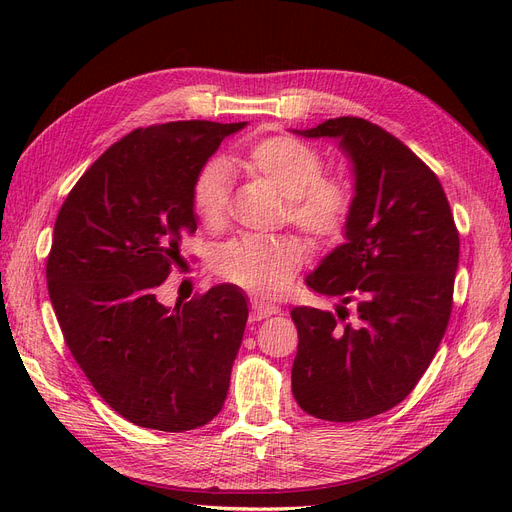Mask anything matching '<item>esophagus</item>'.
Listing matches in <instances>:
<instances>
[{"instance_id": "esophagus-1", "label": "esophagus", "mask_w": 512, "mask_h": 512, "mask_svg": "<svg viewBox=\"0 0 512 512\" xmlns=\"http://www.w3.org/2000/svg\"><path fill=\"white\" fill-rule=\"evenodd\" d=\"M280 309L276 305H267V303H261V301H253L251 305V319L253 321H261V319H267L276 315Z\"/></svg>"}]
</instances>
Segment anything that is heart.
<instances>
[{
  "label": "heart",
  "instance_id": "1",
  "mask_svg": "<svg viewBox=\"0 0 512 512\" xmlns=\"http://www.w3.org/2000/svg\"><path fill=\"white\" fill-rule=\"evenodd\" d=\"M238 166L261 176L286 197L288 220L317 247L338 242L351 220L353 193L340 178L321 176L324 159L307 143L270 137L255 143ZM193 209L218 228L228 209V174L220 164L205 166L193 182ZM301 240L292 236H242L220 253L215 267L228 282L263 299H276L290 286L303 259Z\"/></svg>",
  "mask_w": 512,
  "mask_h": 512
}]
</instances>
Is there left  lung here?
<instances>
[{"mask_svg": "<svg viewBox=\"0 0 512 512\" xmlns=\"http://www.w3.org/2000/svg\"><path fill=\"white\" fill-rule=\"evenodd\" d=\"M307 139H336L353 164L346 242L321 259L307 286L338 297V317L290 311L299 332L292 394L326 421H361L405 400L432 363L452 311L459 232L438 176L390 132L363 118H332Z\"/></svg>", "mask_w": 512, "mask_h": 512, "instance_id": "1", "label": "left lung"}]
</instances>
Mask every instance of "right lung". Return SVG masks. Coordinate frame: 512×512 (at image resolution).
Wrapping results in <instances>:
<instances>
[{"label":"right lung","instance_id":"right-lung-1","mask_svg":"<svg viewBox=\"0 0 512 512\" xmlns=\"http://www.w3.org/2000/svg\"><path fill=\"white\" fill-rule=\"evenodd\" d=\"M247 122L137 128L66 197L47 286L72 357L97 394L134 425L186 432L224 407L249 307L234 284L159 303L157 288L197 230L193 182Z\"/></svg>","mask_w":512,"mask_h":512}]
</instances>
